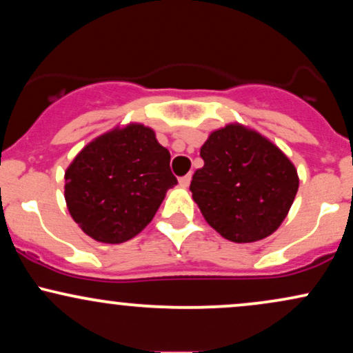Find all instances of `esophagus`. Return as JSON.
Listing matches in <instances>:
<instances>
[{"mask_svg": "<svg viewBox=\"0 0 353 353\" xmlns=\"http://www.w3.org/2000/svg\"><path fill=\"white\" fill-rule=\"evenodd\" d=\"M189 184H190V174H188V176H184V177H181V179H179L181 188H189Z\"/></svg>", "mask_w": 353, "mask_h": 353, "instance_id": "obj_1", "label": "esophagus"}]
</instances>
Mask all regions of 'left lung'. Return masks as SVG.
Wrapping results in <instances>:
<instances>
[{
  "instance_id": "obj_1",
  "label": "left lung",
  "mask_w": 353,
  "mask_h": 353,
  "mask_svg": "<svg viewBox=\"0 0 353 353\" xmlns=\"http://www.w3.org/2000/svg\"><path fill=\"white\" fill-rule=\"evenodd\" d=\"M204 168L190 182L208 224L228 241H262L281 228L299 190L292 161L261 132L230 123L201 148Z\"/></svg>"
}]
</instances>
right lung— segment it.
I'll return each mask as SVG.
<instances>
[{
	"label": "right lung",
	"instance_id": "obj_1",
	"mask_svg": "<svg viewBox=\"0 0 353 353\" xmlns=\"http://www.w3.org/2000/svg\"><path fill=\"white\" fill-rule=\"evenodd\" d=\"M171 154L148 125H116L84 145L64 172L68 210L84 234L104 244L136 237L177 184Z\"/></svg>",
	"mask_w": 353,
	"mask_h": 353
}]
</instances>
